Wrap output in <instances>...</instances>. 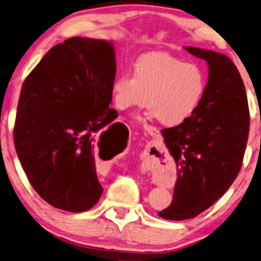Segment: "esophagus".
Here are the masks:
<instances>
[{"mask_svg": "<svg viewBox=\"0 0 261 261\" xmlns=\"http://www.w3.org/2000/svg\"><path fill=\"white\" fill-rule=\"evenodd\" d=\"M144 129H145V131L147 132V134H150L151 136H154V135H156V130L154 129V127H152V126H145L144 127Z\"/></svg>", "mask_w": 261, "mask_h": 261, "instance_id": "34e87169", "label": "esophagus"}]
</instances>
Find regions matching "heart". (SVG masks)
<instances>
[{"mask_svg": "<svg viewBox=\"0 0 261 261\" xmlns=\"http://www.w3.org/2000/svg\"><path fill=\"white\" fill-rule=\"evenodd\" d=\"M206 79L194 63L164 53L143 57L134 74L123 71L111 82V101L118 110L148 106L146 115L167 126H175L195 113L204 96Z\"/></svg>", "mask_w": 261, "mask_h": 261, "instance_id": "obj_1", "label": "heart"}]
</instances>
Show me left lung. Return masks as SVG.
I'll return each mask as SVG.
<instances>
[{
	"label": "left lung",
	"instance_id": "8db88e82",
	"mask_svg": "<svg viewBox=\"0 0 261 261\" xmlns=\"http://www.w3.org/2000/svg\"><path fill=\"white\" fill-rule=\"evenodd\" d=\"M185 48L206 61L209 74L195 113L161 131L177 179L171 205L158 215L172 221L195 217L224 195L241 171L250 131L245 87L234 64L212 49Z\"/></svg>",
	"mask_w": 261,
	"mask_h": 261
}]
</instances>
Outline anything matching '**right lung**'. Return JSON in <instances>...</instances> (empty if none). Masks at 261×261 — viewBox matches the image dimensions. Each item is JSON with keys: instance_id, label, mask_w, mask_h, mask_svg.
Returning a JSON list of instances; mask_svg holds the SVG:
<instances>
[{"instance_id": "add662e5", "label": "right lung", "mask_w": 261, "mask_h": 261, "mask_svg": "<svg viewBox=\"0 0 261 261\" xmlns=\"http://www.w3.org/2000/svg\"><path fill=\"white\" fill-rule=\"evenodd\" d=\"M114 44L72 37L53 46L20 90L14 142L38 195L55 208L82 213L100 200L95 151L117 118L109 108ZM101 151V147H100Z\"/></svg>"}]
</instances>
